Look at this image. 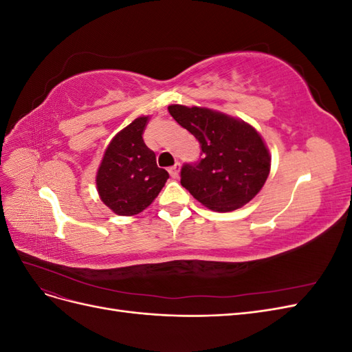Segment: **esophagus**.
<instances>
[{
    "instance_id": "obj_1",
    "label": "esophagus",
    "mask_w": 352,
    "mask_h": 352,
    "mask_svg": "<svg viewBox=\"0 0 352 352\" xmlns=\"http://www.w3.org/2000/svg\"><path fill=\"white\" fill-rule=\"evenodd\" d=\"M179 172H180V164L179 163H176L173 167L168 168V173H170V176H172L173 179L179 177Z\"/></svg>"
}]
</instances>
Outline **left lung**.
I'll return each instance as SVG.
<instances>
[{"label": "left lung", "instance_id": "1", "mask_svg": "<svg viewBox=\"0 0 352 352\" xmlns=\"http://www.w3.org/2000/svg\"><path fill=\"white\" fill-rule=\"evenodd\" d=\"M168 113L199 145V162L184 164L180 184L202 206L228 212L250 202L264 186L272 157L261 135L243 120L204 107L168 105Z\"/></svg>", "mask_w": 352, "mask_h": 352}]
</instances>
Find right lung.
Returning <instances> with one entry per match:
<instances>
[{"label": "right lung", "instance_id": "right-lung-1", "mask_svg": "<svg viewBox=\"0 0 352 352\" xmlns=\"http://www.w3.org/2000/svg\"><path fill=\"white\" fill-rule=\"evenodd\" d=\"M148 116L135 119L117 133L104 153L97 172L101 201L119 216H135L157 198L168 179L155 154L142 140Z\"/></svg>", "mask_w": 352, "mask_h": 352}]
</instances>
